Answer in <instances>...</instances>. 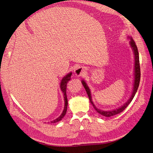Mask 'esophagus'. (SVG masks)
Returning <instances> with one entry per match:
<instances>
[{"instance_id":"1","label":"esophagus","mask_w":153,"mask_h":153,"mask_svg":"<svg viewBox=\"0 0 153 153\" xmlns=\"http://www.w3.org/2000/svg\"><path fill=\"white\" fill-rule=\"evenodd\" d=\"M85 70H86V69H85V67L78 66L74 71L75 75L78 77L81 76L84 74L85 72Z\"/></svg>"}]
</instances>
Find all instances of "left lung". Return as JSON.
<instances>
[{"label":"left lung","mask_w":153,"mask_h":153,"mask_svg":"<svg viewBox=\"0 0 153 153\" xmlns=\"http://www.w3.org/2000/svg\"><path fill=\"white\" fill-rule=\"evenodd\" d=\"M127 38L130 39L129 44H130V46L132 48V50L133 53H134V80L133 89H132V94H131L130 98L129 99V100H128L123 105H122L121 107H119L117 108L112 110V111H102V110H100L99 108H97L96 106L94 105V103L92 101V99H91L92 98H91V91H90V90L88 86L87 83L85 82V81L84 80H82V83L83 85V86L84 87L85 90H86V91H87V94L88 96L89 100H90L91 104H92L94 108H95V110L98 113H99L100 114H101L103 116H105V117H111V116L115 115L116 114H118L123 112L124 110L127 107V105H129V103L131 102V101L132 100L133 98L134 97V96H135V95L137 92V88L139 87V82H140V71L139 53H138L137 46L136 45V42H134L132 38L131 37V36H127Z\"/></svg>","instance_id":"obj_1"}]
</instances>
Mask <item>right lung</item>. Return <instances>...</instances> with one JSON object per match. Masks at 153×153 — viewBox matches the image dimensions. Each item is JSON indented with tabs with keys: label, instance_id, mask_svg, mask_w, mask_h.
<instances>
[{
	"label": "right lung",
	"instance_id": "1",
	"mask_svg": "<svg viewBox=\"0 0 153 153\" xmlns=\"http://www.w3.org/2000/svg\"><path fill=\"white\" fill-rule=\"evenodd\" d=\"M72 75V73L70 72L69 73H68L66 75H65L63 78L62 81H61L60 83V89L62 90V91L63 94L64 95V101H65V106H64V109L63 111L59 115V117H58L57 119H56L55 120H54L53 121H51V123H57V122L60 121L62 120L64 116L65 115L66 113V111H67V106H68V99H67V97H66V85L67 83L68 82L69 80H70V78L71 76Z\"/></svg>",
	"mask_w": 153,
	"mask_h": 153
}]
</instances>
